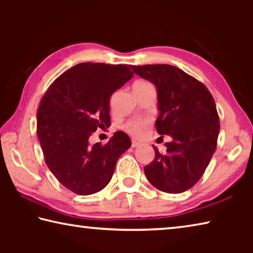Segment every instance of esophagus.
Here are the masks:
<instances>
[{
    "label": "esophagus",
    "instance_id": "1",
    "mask_svg": "<svg viewBox=\"0 0 253 253\" xmlns=\"http://www.w3.org/2000/svg\"><path fill=\"white\" fill-rule=\"evenodd\" d=\"M139 145H140V143H138V142H136V140H132V142H131V147H138L139 146Z\"/></svg>",
    "mask_w": 253,
    "mask_h": 253
}]
</instances>
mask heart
<instances>
[{
	"instance_id": "b5f03b06",
	"label": "heart",
	"mask_w": 253,
	"mask_h": 253,
	"mask_svg": "<svg viewBox=\"0 0 253 253\" xmlns=\"http://www.w3.org/2000/svg\"><path fill=\"white\" fill-rule=\"evenodd\" d=\"M152 85L148 81L145 80H137L136 83L132 84V90H138V89H143L145 87H149ZM149 127V122L146 119H131V121H128L125 125H124V129H125L128 134L131 136L139 137L144 136L145 132L147 131Z\"/></svg>"
}]
</instances>
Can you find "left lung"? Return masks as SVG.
Returning a JSON list of instances; mask_svg holds the SVG:
<instances>
[{
  "instance_id": "1",
  "label": "left lung",
  "mask_w": 253,
  "mask_h": 253,
  "mask_svg": "<svg viewBox=\"0 0 253 253\" xmlns=\"http://www.w3.org/2000/svg\"><path fill=\"white\" fill-rule=\"evenodd\" d=\"M132 71L156 85L160 135L172 137L166 153L156 146L155 158L144 168L153 186L182 193L202 177L216 148L219 115L211 92L194 77L169 65L131 66Z\"/></svg>"
}]
</instances>
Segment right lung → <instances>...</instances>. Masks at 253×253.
<instances>
[{"instance_id": "obj_1", "label": "right lung", "mask_w": 253, "mask_h": 253, "mask_svg": "<svg viewBox=\"0 0 253 253\" xmlns=\"http://www.w3.org/2000/svg\"><path fill=\"white\" fill-rule=\"evenodd\" d=\"M134 74L128 65L79 63L59 76L42 97L37 132L45 164L74 193L90 195L110 182L119 156L130 147L116 131L106 145L90 146L89 137L110 126L109 100Z\"/></svg>"}]
</instances>
